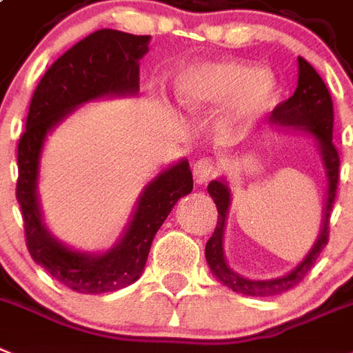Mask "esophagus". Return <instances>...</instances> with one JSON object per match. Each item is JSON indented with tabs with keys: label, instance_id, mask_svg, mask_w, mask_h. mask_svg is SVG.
<instances>
[{
	"label": "esophagus",
	"instance_id": "34e87169",
	"mask_svg": "<svg viewBox=\"0 0 353 353\" xmlns=\"http://www.w3.org/2000/svg\"><path fill=\"white\" fill-rule=\"evenodd\" d=\"M214 172H216V165H214V161L208 159V157L197 159V161L194 163V176H196V179L199 183L208 181V179L214 176Z\"/></svg>",
	"mask_w": 353,
	"mask_h": 353
}]
</instances>
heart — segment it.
<instances>
[{"instance_id":"1","label":"heart","mask_w":353,"mask_h":353,"mask_svg":"<svg viewBox=\"0 0 353 353\" xmlns=\"http://www.w3.org/2000/svg\"><path fill=\"white\" fill-rule=\"evenodd\" d=\"M179 105L194 114L230 105L221 121L226 139L241 137L265 114L276 97V79L250 63L205 61L185 68L176 81Z\"/></svg>"}]
</instances>
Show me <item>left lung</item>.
<instances>
[{"label":"left lung","mask_w":353,"mask_h":353,"mask_svg":"<svg viewBox=\"0 0 353 353\" xmlns=\"http://www.w3.org/2000/svg\"><path fill=\"white\" fill-rule=\"evenodd\" d=\"M299 65V77H297V88L290 99L277 105L272 112L270 123L276 128H292V130L303 132L316 141V147L321 154V161L326 176V199L323 208V221H321L319 236L310 248V252L303 257L299 265L290 270L286 276L276 279H248L237 274L225 257V228L228 208L232 203V192L225 177L214 179L208 185V194L212 196L217 206V225L212 237L206 243L205 257L210 266L212 274L219 279L230 290L243 294V296L268 297L277 296L281 292H286L299 285L305 279L312 265L316 263L319 254L328 243V219H330L332 206H334L337 181H339V154L332 143V132H334V105L325 81L321 79L316 68L310 63L297 57Z\"/></svg>","instance_id":"8db88e82"}]
</instances>
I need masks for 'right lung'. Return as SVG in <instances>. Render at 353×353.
I'll return each mask as SVG.
<instances>
[{
	"label": "right lung",
	"instance_id": "add662e5",
	"mask_svg": "<svg viewBox=\"0 0 353 353\" xmlns=\"http://www.w3.org/2000/svg\"><path fill=\"white\" fill-rule=\"evenodd\" d=\"M150 36L101 28L68 48L34 90L27 130L18 145L16 197L21 206L27 246L37 265L79 294H105L141 277L157 230L183 196L194 188L188 159L157 174L137 197L130 221L105 252H79L59 241L43 219L37 181L43 147L50 132L83 105L103 97L137 96L139 59Z\"/></svg>",
	"mask_w": 353,
	"mask_h": 353
}]
</instances>
